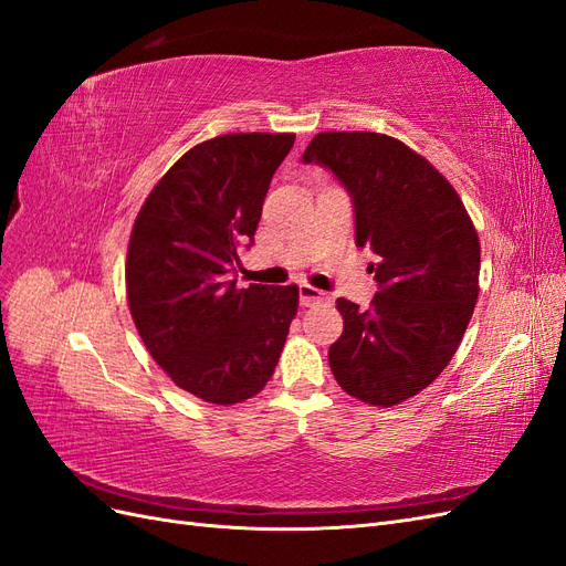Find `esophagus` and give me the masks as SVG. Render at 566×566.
<instances>
[{
  "label": "esophagus",
  "mask_w": 566,
  "mask_h": 566,
  "mask_svg": "<svg viewBox=\"0 0 566 566\" xmlns=\"http://www.w3.org/2000/svg\"><path fill=\"white\" fill-rule=\"evenodd\" d=\"M318 302H331V297L312 285H300V304L302 306H312Z\"/></svg>",
  "instance_id": "34e87169"
}]
</instances>
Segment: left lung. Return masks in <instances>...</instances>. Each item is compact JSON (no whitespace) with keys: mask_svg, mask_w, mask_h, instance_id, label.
Here are the masks:
<instances>
[{"mask_svg":"<svg viewBox=\"0 0 566 566\" xmlns=\"http://www.w3.org/2000/svg\"><path fill=\"white\" fill-rule=\"evenodd\" d=\"M345 186L356 245L375 254L370 310L337 300L345 331L328 349L339 387L373 406L416 397L449 366L479 295V238L453 186L406 144L323 132L306 146Z\"/></svg>","mask_w":566,"mask_h":566,"instance_id":"1","label":"left lung"}]
</instances>
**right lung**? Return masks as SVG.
Segmentation results:
<instances>
[{"label": "right lung", "mask_w": 566, "mask_h": 566, "mask_svg": "<svg viewBox=\"0 0 566 566\" xmlns=\"http://www.w3.org/2000/svg\"><path fill=\"white\" fill-rule=\"evenodd\" d=\"M295 134H224L193 146L153 188L127 250V300L146 349L181 389L231 406L276 370L297 287L235 281Z\"/></svg>", "instance_id": "add662e5"}]
</instances>
